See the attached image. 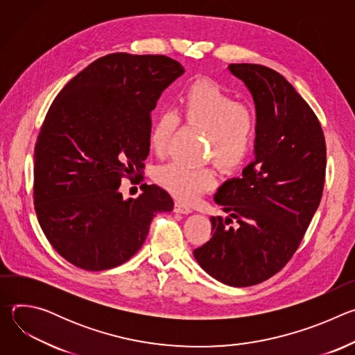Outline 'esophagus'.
Here are the masks:
<instances>
[{
    "mask_svg": "<svg viewBox=\"0 0 355 355\" xmlns=\"http://www.w3.org/2000/svg\"><path fill=\"white\" fill-rule=\"evenodd\" d=\"M174 211L175 212H178V214H184V215H187V214H191V207H188L187 204H184V202H181V200H175V204H174Z\"/></svg>",
    "mask_w": 355,
    "mask_h": 355,
    "instance_id": "1",
    "label": "esophagus"
}]
</instances>
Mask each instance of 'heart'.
<instances>
[{
	"mask_svg": "<svg viewBox=\"0 0 355 355\" xmlns=\"http://www.w3.org/2000/svg\"><path fill=\"white\" fill-rule=\"evenodd\" d=\"M181 119L205 130L207 156L214 157L223 171L237 170L251 155L259 133V115L248 103L236 101L220 85L200 80L192 83L181 96ZM173 110H163L150 128L148 141L156 155L167 153L180 126ZM159 185L175 198L191 202L216 184V171L209 167H189L178 162L162 166L155 173Z\"/></svg>",
	"mask_w": 355,
	"mask_h": 355,
	"instance_id": "obj_1",
	"label": "heart"
}]
</instances>
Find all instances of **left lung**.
<instances>
[{
    "label": "left lung",
    "mask_w": 355,
    "mask_h": 355,
    "mask_svg": "<svg viewBox=\"0 0 355 355\" xmlns=\"http://www.w3.org/2000/svg\"><path fill=\"white\" fill-rule=\"evenodd\" d=\"M229 70L254 98L256 160L215 193L229 216L211 218L212 236L193 256L211 277L241 288L271 278L295 254L322 199L326 140L313 110L278 71L250 63Z\"/></svg>",
    "instance_id": "obj_1"
}]
</instances>
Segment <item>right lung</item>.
<instances>
[{"label":"right lung","instance_id":"add662e5","mask_svg":"<svg viewBox=\"0 0 355 355\" xmlns=\"http://www.w3.org/2000/svg\"><path fill=\"white\" fill-rule=\"evenodd\" d=\"M184 67L164 55L111 53L70 80L50 105L35 146L33 204L52 247L73 266L104 271L133 257L167 191L146 185L123 200L122 178L143 181L151 111Z\"/></svg>","mask_w":355,"mask_h":355}]
</instances>
